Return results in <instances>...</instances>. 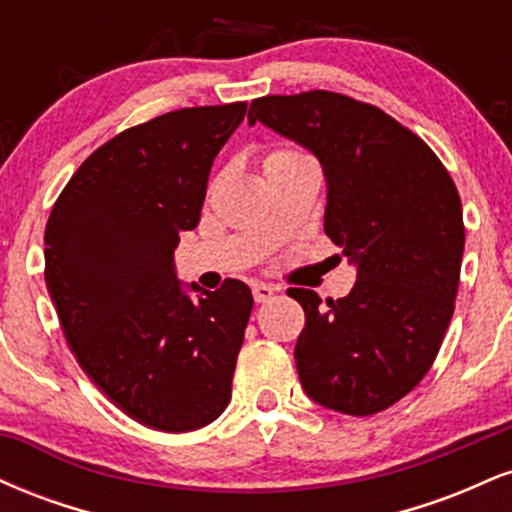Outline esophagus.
<instances>
[{
  "mask_svg": "<svg viewBox=\"0 0 512 512\" xmlns=\"http://www.w3.org/2000/svg\"><path fill=\"white\" fill-rule=\"evenodd\" d=\"M274 293H276V286H272V284H264V281H257V284H252V298H255L257 303L269 301Z\"/></svg>",
  "mask_w": 512,
  "mask_h": 512,
  "instance_id": "1",
  "label": "esophagus"
}]
</instances>
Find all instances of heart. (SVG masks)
Returning a JSON list of instances; mask_svg holds the SVG:
<instances>
[{
    "label": "heart",
    "mask_w": 512,
    "mask_h": 512,
    "mask_svg": "<svg viewBox=\"0 0 512 512\" xmlns=\"http://www.w3.org/2000/svg\"><path fill=\"white\" fill-rule=\"evenodd\" d=\"M293 158H303V154H298V151H289V149H281V151H274V154H269L267 163H279V161H293Z\"/></svg>",
    "instance_id": "obj_1"
}]
</instances>
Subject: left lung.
<instances>
[{"mask_svg": "<svg viewBox=\"0 0 512 512\" xmlns=\"http://www.w3.org/2000/svg\"><path fill=\"white\" fill-rule=\"evenodd\" d=\"M248 122L308 149L327 182L325 233L356 267L349 296L305 310L296 368L320 407L378 414L421 383L455 310L462 202L438 156L380 108L332 91L267 96Z\"/></svg>", "mask_w": 512, "mask_h": 512, "instance_id": "obj_1", "label": "left lung"}]
</instances>
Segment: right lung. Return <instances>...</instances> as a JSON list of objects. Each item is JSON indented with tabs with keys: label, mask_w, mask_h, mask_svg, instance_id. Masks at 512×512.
Returning <instances> with one entry per match:
<instances>
[{
	"label": "right lung",
	"mask_w": 512,
	"mask_h": 512,
	"mask_svg": "<svg viewBox=\"0 0 512 512\" xmlns=\"http://www.w3.org/2000/svg\"><path fill=\"white\" fill-rule=\"evenodd\" d=\"M245 110L185 108L117 134L81 163L45 226V284L76 361L156 431H195L231 402L252 293L238 279L185 286L175 248Z\"/></svg>",
	"instance_id": "add662e5"
}]
</instances>
